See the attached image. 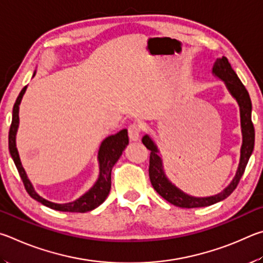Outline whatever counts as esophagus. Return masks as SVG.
Segmentation results:
<instances>
[{"mask_svg": "<svg viewBox=\"0 0 263 263\" xmlns=\"http://www.w3.org/2000/svg\"><path fill=\"white\" fill-rule=\"evenodd\" d=\"M141 132H142L141 124L136 123V122L129 124L128 135H129V139H130L132 141H139L140 136H141Z\"/></svg>", "mask_w": 263, "mask_h": 263, "instance_id": "esophagus-1", "label": "esophagus"}]
</instances>
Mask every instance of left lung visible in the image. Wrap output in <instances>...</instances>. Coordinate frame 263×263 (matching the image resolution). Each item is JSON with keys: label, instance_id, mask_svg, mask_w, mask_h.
Instances as JSON below:
<instances>
[{"label": "left lung", "instance_id": "1", "mask_svg": "<svg viewBox=\"0 0 263 263\" xmlns=\"http://www.w3.org/2000/svg\"><path fill=\"white\" fill-rule=\"evenodd\" d=\"M213 73L215 76L219 77L220 80L224 81L230 93L232 95L234 99L238 101L239 107H240V121H241V133H242V145L240 150V162L237 170L236 177L233 178L231 183L222 191L217 195L209 196V197H194L187 195L177 188L173 183L168 180L165 176L163 170L162 158L158 155V149L154 141L150 139L149 135L143 136L142 142L149 149L150 160H149V177L151 185L155 188V191L173 205L180 206V208H200V206H208L211 204L217 203L219 201L231 194L236 190L239 181L245 172L246 165L248 163L251 155L254 149V126L252 122V103L250 95L243 86L241 81L239 80L236 71L233 70L229 60L223 57L216 60L213 68Z\"/></svg>", "mask_w": 263, "mask_h": 263}]
</instances>
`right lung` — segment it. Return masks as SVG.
Masks as SVG:
<instances>
[{"instance_id": "add662e5", "label": "right lung", "mask_w": 263, "mask_h": 263, "mask_svg": "<svg viewBox=\"0 0 263 263\" xmlns=\"http://www.w3.org/2000/svg\"><path fill=\"white\" fill-rule=\"evenodd\" d=\"M25 91L26 86L23 87L21 93L17 97L15 105H13L12 121L10 130H9V151H10L13 163L16 165L18 173H20L23 183H24L26 192L29 193L32 199H34L35 201L40 202L41 204H44L54 210L69 211V213H86V211L96 209L97 206H99L103 203L106 200V197L108 196V193L110 191V172H112L114 164L118 162L120 156L122 155V151L129 143L127 129H122V130H120L118 133V134L106 137L103 141V143H101L98 153L99 178L93 185V187H92L89 192H86L84 195H82L80 199H77L73 202H69V203L64 204L53 203V202L45 200L36 194L33 186H32L29 179H27L24 168L22 166L20 155H18V151L16 148V134L18 129V123H20V115H18V112H20V104L23 96L25 93Z\"/></svg>"}]
</instances>
